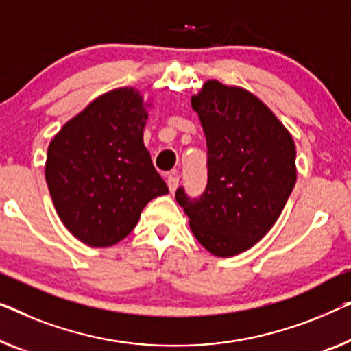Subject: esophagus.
I'll list each match as a JSON object with an SVG mask.
<instances>
[{"label": "esophagus", "instance_id": "obj_1", "mask_svg": "<svg viewBox=\"0 0 351 351\" xmlns=\"http://www.w3.org/2000/svg\"><path fill=\"white\" fill-rule=\"evenodd\" d=\"M177 185H179V176H177L176 172H172V174H167V186H169L171 193L176 191Z\"/></svg>", "mask_w": 351, "mask_h": 351}]
</instances>
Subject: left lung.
I'll return each mask as SVG.
<instances>
[{
    "label": "left lung",
    "mask_w": 351,
    "mask_h": 351,
    "mask_svg": "<svg viewBox=\"0 0 351 351\" xmlns=\"http://www.w3.org/2000/svg\"><path fill=\"white\" fill-rule=\"evenodd\" d=\"M207 142V185L176 199L212 255L234 256L260 242L296 184V149L280 120L250 91L207 80L191 98Z\"/></svg>",
    "instance_id": "left-lung-1"
}]
</instances>
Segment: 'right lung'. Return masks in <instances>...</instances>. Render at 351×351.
Masks as SVG:
<instances>
[{
  "label": "right lung",
  "instance_id": "obj_1",
  "mask_svg": "<svg viewBox=\"0 0 351 351\" xmlns=\"http://www.w3.org/2000/svg\"><path fill=\"white\" fill-rule=\"evenodd\" d=\"M147 112L134 88L101 95L52 139L45 180L68 231L90 247H110L141 212L169 193L144 145Z\"/></svg>",
  "mask_w": 351,
  "mask_h": 351
}]
</instances>
